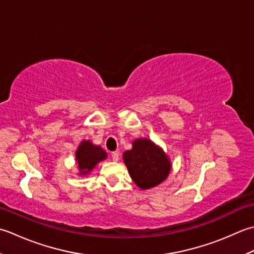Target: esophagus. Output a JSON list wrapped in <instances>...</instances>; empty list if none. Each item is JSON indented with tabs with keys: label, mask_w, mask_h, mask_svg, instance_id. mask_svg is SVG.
I'll use <instances>...</instances> for the list:
<instances>
[{
	"label": "esophagus",
	"mask_w": 254,
	"mask_h": 254,
	"mask_svg": "<svg viewBox=\"0 0 254 254\" xmlns=\"http://www.w3.org/2000/svg\"><path fill=\"white\" fill-rule=\"evenodd\" d=\"M112 159H113V161H118V159H120V153H118L117 151H113Z\"/></svg>",
	"instance_id": "34e87169"
}]
</instances>
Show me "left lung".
Segmentation results:
<instances>
[{
  "mask_svg": "<svg viewBox=\"0 0 254 254\" xmlns=\"http://www.w3.org/2000/svg\"><path fill=\"white\" fill-rule=\"evenodd\" d=\"M124 162L133 182L142 190L151 189L167 179L171 164L161 149L148 139H137L124 153Z\"/></svg>",
  "mask_w": 254,
  "mask_h": 254,
  "instance_id": "obj_1",
  "label": "left lung"
}]
</instances>
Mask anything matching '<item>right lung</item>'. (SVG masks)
<instances>
[{
    "instance_id": "obj_1",
    "label": "right lung",
    "mask_w": 254,
    "mask_h": 254,
    "mask_svg": "<svg viewBox=\"0 0 254 254\" xmlns=\"http://www.w3.org/2000/svg\"><path fill=\"white\" fill-rule=\"evenodd\" d=\"M81 174H86L102 160L106 158V152L100 146H93L90 141L82 142L75 153Z\"/></svg>"
}]
</instances>
